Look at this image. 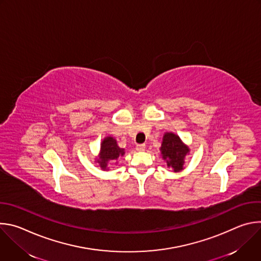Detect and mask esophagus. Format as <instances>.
Returning a JSON list of instances; mask_svg holds the SVG:
<instances>
[{
  "mask_svg": "<svg viewBox=\"0 0 261 261\" xmlns=\"http://www.w3.org/2000/svg\"><path fill=\"white\" fill-rule=\"evenodd\" d=\"M145 150V144L144 143H140V144H137L136 145V151L138 152H142Z\"/></svg>",
  "mask_w": 261,
  "mask_h": 261,
  "instance_id": "esophagus-1",
  "label": "esophagus"
}]
</instances>
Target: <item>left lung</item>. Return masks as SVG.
Here are the masks:
<instances>
[{
	"instance_id": "obj_1",
	"label": "left lung",
	"mask_w": 261,
	"mask_h": 261,
	"mask_svg": "<svg viewBox=\"0 0 261 261\" xmlns=\"http://www.w3.org/2000/svg\"><path fill=\"white\" fill-rule=\"evenodd\" d=\"M160 151L167 166L171 167L174 172H178L184 169L185 157L190 152V148L184 144L176 134L166 132L163 135Z\"/></svg>"
}]
</instances>
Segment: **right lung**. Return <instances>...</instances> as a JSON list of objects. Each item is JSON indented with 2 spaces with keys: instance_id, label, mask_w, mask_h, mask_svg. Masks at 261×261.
Listing matches in <instances>:
<instances>
[{
  "instance_id": "obj_1",
  "label": "right lung",
  "mask_w": 261,
  "mask_h": 261,
  "mask_svg": "<svg viewBox=\"0 0 261 261\" xmlns=\"http://www.w3.org/2000/svg\"><path fill=\"white\" fill-rule=\"evenodd\" d=\"M124 155L125 150L118 145L117 140L114 137L107 136L101 142L99 157L96 159V162L102 170H107L109 161H116L120 156L122 157Z\"/></svg>"
}]
</instances>
